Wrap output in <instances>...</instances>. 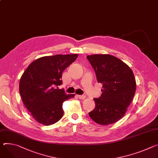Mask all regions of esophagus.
<instances>
[{
    "label": "esophagus",
    "instance_id": "esophagus-1",
    "mask_svg": "<svg viewBox=\"0 0 158 158\" xmlns=\"http://www.w3.org/2000/svg\"><path fill=\"white\" fill-rule=\"evenodd\" d=\"M77 97L81 99H84L85 98V96L84 95H77Z\"/></svg>",
    "mask_w": 158,
    "mask_h": 158
}]
</instances>
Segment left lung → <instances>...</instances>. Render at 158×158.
<instances>
[{
	"label": "left lung",
	"instance_id": "1",
	"mask_svg": "<svg viewBox=\"0 0 158 158\" xmlns=\"http://www.w3.org/2000/svg\"><path fill=\"white\" fill-rule=\"evenodd\" d=\"M87 59L103 88L101 96L93 99L96 106L89 115L100 125L115 123L125 115L134 96L136 82L133 72L113 55L96 54L88 55Z\"/></svg>",
	"mask_w": 158,
	"mask_h": 158
}]
</instances>
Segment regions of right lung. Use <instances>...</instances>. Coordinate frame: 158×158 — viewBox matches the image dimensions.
Returning <instances> with one entry per match:
<instances>
[{
  "label": "right lung",
  "instance_id": "obj_1",
  "mask_svg": "<svg viewBox=\"0 0 158 158\" xmlns=\"http://www.w3.org/2000/svg\"><path fill=\"white\" fill-rule=\"evenodd\" d=\"M77 54L55 55L39 58L27 67L19 81L23 102L38 123L50 125L64 114L63 103L74 97L67 95L59 85L64 70L77 58Z\"/></svg>",
  "mask_w": 158,
  "mask_h": 158
}]
</instances>
